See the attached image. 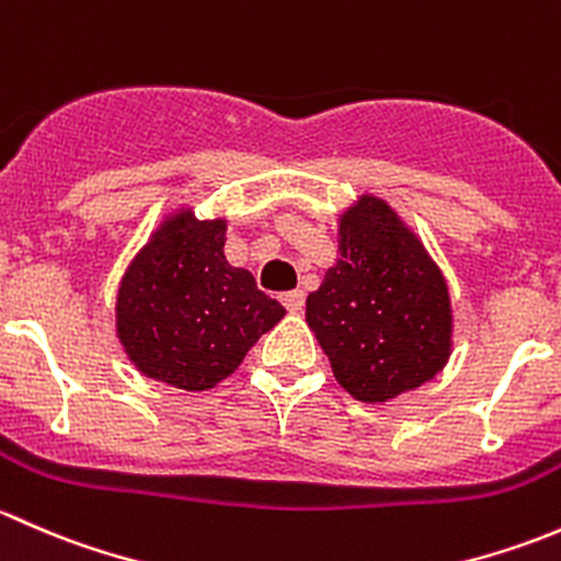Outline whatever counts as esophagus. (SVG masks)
Listing matches in <instances>:
<instances>
[{
    "mask_svg": "<svg viewBox=\"0 0 561 561\" xmlns=\"http://www.w3.org/2000/svg\"><path fill=\"white\" fill-rule=\"evenodd\" d=\"M304 301H307V298H304L301 290H290V293H285V296H282V304H285L287 312H293V314L301 312Z\"/></svg>",
    "mask_w": 561,
    "mask_h": 561,
    "instance_id": "1",
    "label": "esophagus"
}]
</instances>
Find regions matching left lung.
<instances>
[{"mask_svg":"<svg viewBox=\"0 0 561 561\" xmlns=\"http://www.w3.org/2000/svg\"><path fill=\"white\" fill-rule=\"evenodd\" d=\"M339 260L309 293L307 322L336 382L366 404L421 388L454 350L448 282L382 197L339 214Z\"/></svg>","mask_w":561,"mask_h":561,"instance_id":"8db88e82","label":"left lung"}]
</instances>
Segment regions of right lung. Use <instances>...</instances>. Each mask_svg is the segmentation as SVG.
Returning <instances> with one entry per match:
<instances>
[{"instance_id": "add662e5", "label": "right lung", "mask_w": 561, "mask_h": 561, "mask_svg": "<svg viewBox=\"0 0 561 561\" xmlns=\"http://www.w3.org/2000/svg\"><path fill=\"white\" fill-rule=\"evenodd\" d=\"M228 219L168 214L129 260L116 293V336L144 377L208 390L233 375L285 307L225 257Z\"/></svg>"}]
</instances>
